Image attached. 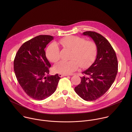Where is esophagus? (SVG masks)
Here are the masks:
<instances>
[{"label":"esophagus","instance_id":"obj_1","mask_svg":"<svg viewBox=\"0 0 132 132\" xmlns=\"http://www.w3.org/2000/svg\"><path fill=\"white\" fill-rule=\"evenodd\" d=\"M59 76L60 77H64V76H68V75H64V74H62V73H59Z\"/></svg>","mask_w":132,"mask_h":132}]
</instances>
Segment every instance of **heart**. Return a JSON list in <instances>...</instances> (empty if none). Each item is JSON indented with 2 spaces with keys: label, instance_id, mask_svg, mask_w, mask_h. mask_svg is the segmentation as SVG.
<instances>
[{
  "label": "heart",
  "instance_id": "heart-1",
  "mask_svg": "<svg viewBox=\"0 0 132 132\" xmlns=\"http://www.w3.org/2000/svg\"><path fill=\"white\" fill-rule=\"evenodd\" d=\"M59 42L64 48L71 50V53L70 60L62 61L54 66L55 71L58 73L68 75L76 70L79 66L81 68L88 67L96 57L97 46L93 41H86L82 37L71 35L61 39ZM46 55L50 62H57L60 58L57 44H51L47 48Z\"/></svg>",
  "mask_w": 132,
  "mask_h": 132
}]
</instances>
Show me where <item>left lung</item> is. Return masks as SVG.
Instances as JSON below:
<instances>
[{"label":"left lung","mask_w":132,"mask_h":132,"mask_svg":"<svg viewBox=\"0 0 132 132\" xmlns=\"http://www.w3.org/2000/svg\"><path fill=\"white\" fill-rule=\"evenodd\" d=\"M82 35L92 39L97 46V58L91 66L82 73L81 82L75 91L86 101L96 100L102 96L115 80L118 71L116 52L109 42L100 34L86 31Z\"/></svg>","instance_id":"obj_1"}]
</instances>
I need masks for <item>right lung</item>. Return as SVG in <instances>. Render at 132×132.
<instances>
[{
  "label": "right lung",
  "mask_w": 132,
  "mask_h": 132,
  "mask_svg": "<svg viewBox=\"0 0 132 132\" xmlns=\"http://www.w3.org/2000/svg\"><path fill=\"white\" fill-rule=\"evenodd\" d=\"M53 36L40 35L24 43L18 51L13 62L17 80L32 99L42 100L55 91L61 78L57 73L50 76L51 65L44 48Z\"/></svg>",
  "instance_id": "obj_1"
}]
</instances>
